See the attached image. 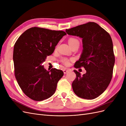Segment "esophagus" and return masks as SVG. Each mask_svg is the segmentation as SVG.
<instances>
[{
	"instance_id": "esophagus-1",
	"label": "esophagus",
	"mask_w": 126,
	"mask_h": 126,
	"mask_svg": "<svg viewBox=\"0 0 126 126\" xmlns=\"http://www.w3.org/2000/svg\"><path fill=\"white\" fill-rule=\"evenodd\" d=\"M68 70H67V69H63V73L64 74H67V72H68Z\"/></svg>"
}]
</instances>
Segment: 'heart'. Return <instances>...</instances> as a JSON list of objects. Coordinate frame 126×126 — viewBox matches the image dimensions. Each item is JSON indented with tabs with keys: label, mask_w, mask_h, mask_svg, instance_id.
Segmentation results:
<instances>
[{
	"label": "heart",
	"mask_w": 126,
	"mask_h": 126,
	"mask_svg": "<svg viewBox=\"0 0 126 126\" xmlns=\"http://www.w3.org/2000/svg\"><path fill=\"white\" fill-rule=\"evenodd\" d=\"M68 43H69V45L71 47L76 44L79 45V41L77 38H70L69 40H68ZM60 62L66 66H68L69 64V59L66 58V57H63V58L61 59Z\"/></svg>",
	"instance_id": "b5f03b06"
}]
</instances>
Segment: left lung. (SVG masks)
<instances>
[{
	"mask_svg": "<svg viewBox=\"0 0 126 126\" xmlns=\"http://www.w3.org/2000/svg\"><path fill=\"white\" fill-rule=\"evenodd\" d=\"M66 32L68 35L82 39V53L74 67H83L86 70L82 76L74 70L76 78L72 83V89L79 97L94 99L104 92L112 77L115 58L111 38L94 22L66 29Z\"/></svg>",
	"mask_w": 126,
	"mask_h": 126,
	"instance_id": "1",
	"label": "left lung"
}]
</instances>
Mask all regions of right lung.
I'll use <instances>...</instances> for the list:
<instances>
[{
  "instance_id": "obj_1",
  "label": "right lung",
  "mask_w": 126,
  "mask_h": 126,
  "mask_svg": "<svg viewBox=\"0 0 126 126\" xmlns=\"http://www.w3.org/2000/svg\"><path fill=\"white\" fill-rule=\"evenodd\" d=\"M66 33L40 27L30 28L20 35L15 44L13 60L15 76L23 93L35 101H42L55 93L57 83L63 72L42 65L48 56Z\"/></svg>"
}]
</instances>
